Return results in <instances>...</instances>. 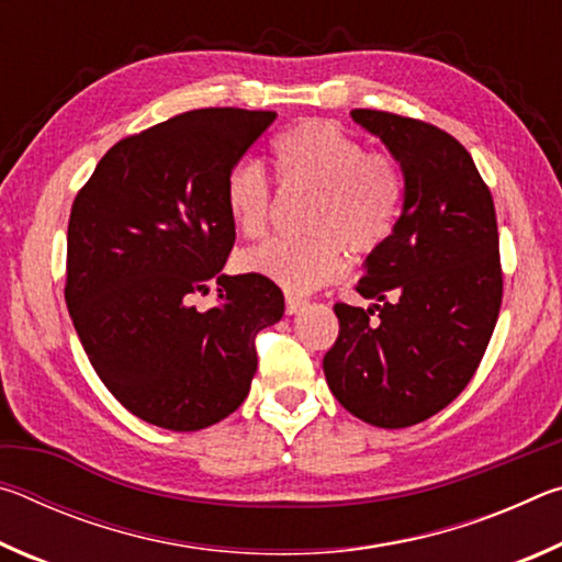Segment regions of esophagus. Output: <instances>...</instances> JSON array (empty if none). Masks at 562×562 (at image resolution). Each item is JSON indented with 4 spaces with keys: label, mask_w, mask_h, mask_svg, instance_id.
Wrapping results in <instances>:
<instances>
[{
    "label": "esophagus",
    "mask_w": 562,
    "mask_h": 562,
    "mask_svg": "<svg viewBox=\"0 0 562 562\" xmlns=\"http://www.w3.org/2000/svg\"><path fill=\"white\" fill-rule=\"evenodd\" d=\"M304 304H307V300L294 297V294H288V297H284V312H288V315H297V312L304 307Z\"/></svg>",
    "instance_id": "1"
}]
</instances>
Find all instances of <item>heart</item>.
<instances>
[{"label":"heart","instance_id":"heart-1","mask_svg":"<svg viewBox=\"0 0 562 562\" xmlns=\"http://www.w3.org/2000/svg\"><path fill=\"white\" fill-rule=\"evenodd\" d=\"M272 164L282 193H310L297 240H270L240 255L243 272L260 274L290 294L335 282L345 270V247L364 258L392 237L406 198L398 158L367 150L331 121H304L272 140ZM225 207L235 231L262 237L272 211V188L258 164L243 160L225 180Z\"/></svg>","mask_w":562,"mask_h":562}]
</instances>
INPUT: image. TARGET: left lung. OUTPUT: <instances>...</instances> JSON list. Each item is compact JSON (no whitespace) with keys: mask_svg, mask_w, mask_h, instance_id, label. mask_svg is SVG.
<instances>
[{"mask_svg":"<svg viewBox=\"0 0 562 562\" xmlns=\"http://www.w3.org/2000/svg\"><path fill=\"white\" fill-rule=\"evenodd\" d=\"M351 119L404 166L406 198L357 284L374 304H335L339 337L322 367L349 414L406 429L449 406L488 347L503 300L496 207L451 133L389 111Z\"/></svg>","mask_w":562,"mask_h":562,"instance_id":"obj_1","label":"left lung"}]
</instances>
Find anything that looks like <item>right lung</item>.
<instances>
[{
	"label": "right lung",
	"mask_w": 562,
	"mask_h": 562,
	"mask_svg": "<svg viewBox=\"0 0 562 562\" xmlns=\"http://www.w3.org/2000/svg\"><path fill=\"white\" fill-rule=\"evenodd\" d=\"M274 111L201 109L119 140L74 198L66 307L119 402L168 431H198L245 402L255 337L284 297L260 274H223L235 245L227 173ZM218 284V304L192 300Z\"/></svg>",
	"instance_id": "add662e5"
}]
</instances>
